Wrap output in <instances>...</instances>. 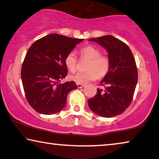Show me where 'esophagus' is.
Segmentation results:
<instances>
[{"label":"esophagus","instance_id":"34e87169","mask_svg":"<svg viewBox=\"0 0 159 159\" xmlns=\"http://www.w3.org/2000/svg\"><path fill=\"white\" fill-rule=\"evenodd\" d=\"M77 86H78V88H83V87H84V85H83V84H77Z\"/></svg>","mask_w":159,"mask_h":159}]
</instances>
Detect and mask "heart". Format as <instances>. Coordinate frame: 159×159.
I'll list each match as a JSON object with an SVG mask.
<instances>
[{
  "label": "heart",
  "instance_id": "1",
  "mask_svg": "<svg viewBox=\"0 0 159 159\" xmlns=\"http://www.w3.org/2000/svg\"><path fill=\"white\" fill-rule=\"evenodd\" d=\"M78 54L82 60H86V72L77 73L70 76V80L76 84H86L96 80L98 76L102 78L108 73L111 62L107 57L101 54V51L94 46L88 45L78 50ZM65 65L67 69L74 72L77 69V59L73 52H70L65 58Z\"/></svg>",
  "mask_w": 159,
  "mask_h": 159
}]
</instances>
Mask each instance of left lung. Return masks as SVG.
Returning <instances> with one entry per match:
<instances>
[{"label": "left lung", "mask_w": 159, "mask_h": 159, "mask_svg": "<svg viewBox=\"0 0 159 159\" xmlns=\"http://www.w3.org/2000/svg\"><path fill=\"white\" fill-rule=\"evenodd\" d=\"M104 47L108 53L111 66L108 73L97 89V94L88 100L90 109L97 115L111 118L121 114L129 106L138 78L137 68L132 51L125 43L105 35L91 39Z\"/></svg>", "instance_id": "left-lung-1"}]
</instances>
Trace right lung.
I'll return each mask as SVG.
<instances>
[{
  "label": "right lung",
  "instance_id": "1",
  "mask_svg": "<svg viewBox=\"0 0 159 159\" xmlns=\"http://www.w3.org/2000/svg\"><path fill=\"white\" fill-rule=\"evenodd\" d=\"M83 41L53 33L37 40L27 51L21 78L27 100L38 113L62 111L68 93L78 88L73 81L60 82L67 74L65 57Z\"/></svg>",
  "mask_w": 159,
  "mask_h": 159
}]
</instances>
